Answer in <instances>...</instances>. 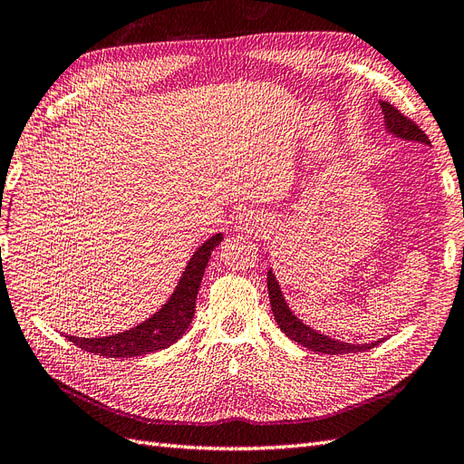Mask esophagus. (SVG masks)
<instances>
[{"mask_svg":"<svg viewBox=\"0 0 464 464\" xmlns=\"http://www.w3.org/2000/svg\"><path fill=\"white\" fill-rule=\"evenodd\" d=\"M248 221H250V219H248L246 216H241V223H243V225H248Z\"/></svg>","mask_w":464,"mask_h":464,"instance_id":"obj_1","label":"esophagus"}]
</instances>
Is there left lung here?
<instances>
[{"label": "left lung", "instance_id": "obj_1", "mask_svg": "<svg viewBox=\"0 0 464 464\" xmlns=\"http://www.w3.org/2000/svg\"><path fill=\"white\" fill-rule=\"evenodd\" d=\"M381 109H382V114H385V124H387L389 131H392L394 136L430 145V138L423 134V130L414 121H410L408 116H404L399 109L392 107L391 102L381 101ZM268 295H270V305H272L274 319H276L277 326L282 328V333L287 338L301 343V346L309 348L311 352L330 353V355L357 353V352L372 350L381 342V340H377V342H372V343H346V342H338V340H333V338L314 333L313 328L303 324L297 319V316L289 311L287 303H285L282 291H280V285H277L272 270L268 272Z\"/></svg>", "mask_w": 464, "mask_h": 464}]
</instances>
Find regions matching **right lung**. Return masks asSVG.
<instances>
[{
  "instance_id": "add662e5",
  "label": "right lung",
  "mask_w": 464,
  "mask_h": 464,
  "mask_svg": "<svg viewBox=\"0 0 464 464\" xmlns=\"http://www.w3.org/2000/svg\"><path fill=\"white\" fill-rule=\"evenodd\" d=\"M221 233H218L196 250L187 270H184L180 277L175 294L170 295V299L151 316V319L114 336L65 338L89 353L104 357H136L163 350L170 346V343H175L184 333H187V328L192 323V316L196 311V295L202 284L204 270L208 266L211 250L221 243Z\"/></svg>"
}]
</instances>
